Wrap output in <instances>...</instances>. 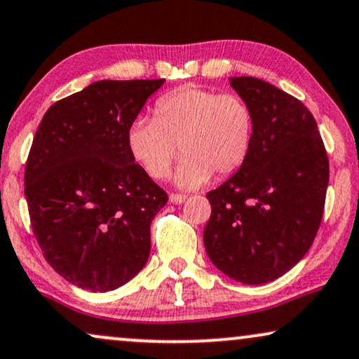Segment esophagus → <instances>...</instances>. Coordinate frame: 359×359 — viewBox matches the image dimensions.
<instances>
[{
	"label": "esophagus",
	"instance_id": "obj_1",
	"mask_svg": "<svg viewBox=\"0 0 359 359\" xmlns=\"http://www.w3.org/2000/svg\"><path fill=\"white\" fill-rule=\"evenodd\" d=\"M169 200L172 203H182V202H185V200H187V195H184V194H170L169 195Z\"/></svg>",
	"mask_w": 359,
	"mask_h": 359
}]
</instances>
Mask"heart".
Masks as SVG:
<instances>
[{
    "label": "heart",
    "instance_id": "heart-1",
    "mask_svg": "<svg viewBox=\"0 0 359 359\" xmlns=\"http://www.w3.org/2000/svg\"><path fill=\"white\" fill-rule=\"evenodd\" d=\"M255 137V114L246 100L184 87L156 102L154 119L140 118L128 130V147L142 170L164 179L182 152L175 184L197 189L210 177L236 172L246 161Z\"/></svg>",
    "mask_w": 359,
    "mask_h": 359
}]
</instances>
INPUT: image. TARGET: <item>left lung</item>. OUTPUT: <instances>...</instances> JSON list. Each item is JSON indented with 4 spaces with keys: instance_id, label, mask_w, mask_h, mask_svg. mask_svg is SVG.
Instances as JSON below:
<instances>
[{
    "instance_id": "8db88e82",
    "label": "left lung",
    "mask_w": 359,
    "mask_h": 359,
    "mask_svg": "<svg viewBox=\"0 0 359 359\" xmlns=\"http://www.w3.org/2000/svg\"><path fill=\"white\" fill-rule=\"evenodd\" d=\"M229 85L255 114L246 161L207 194L203 243L210 261L238 283L257 285L292 269L322 223L328 157L312 113L292 95L255 76Z\"/></svg>"
}]
</instances>
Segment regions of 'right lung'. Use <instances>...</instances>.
I'll return each instance as SVG.
<instances>
[{"instance_id":"right-lung-1","label":"right lung","mask_w":359,"mask_h":359,"mask_svg":"<svg viewBox=\"0 0 359 359\" xmlns=\"http://www.w3.org/2000/svg\"><path fill=\"white\" fill-rule=\"evenodd\" d=\"M165 80H100L47 109L24 172L32 231L46 261L76 287L107 292L151 252L167 194L128 147V130Z\"/></svg>"}]
</instances>
